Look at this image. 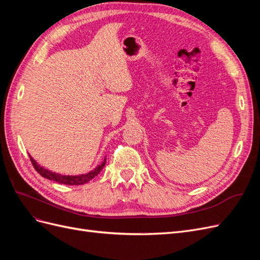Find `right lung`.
<instances>
[{"instance_id": "1", "label": "right lung", "mask_w": 260, "mask_h": 260, "mask_svg": "<svg viewBox=\"0 0 260 260\" xmlns=\"http://www.w3.org/2000/svg\"><path fill=\"white\" fill-rule=\"evenodd\" d=\"M30 160H31V162H32L35 169L42 177L49 179V180L56 181V182H58V183L68 184V185H79V184H84L86 182H89L90 180H92L94 177H96L100 174L101 170L103 169V167L105 166V162H106V158H105L103 162H102L101 165H99V166L94 170L88 172V174L79 175V176H62V175L56 174V172H52V171H50L48 169L41 167L40 165H39L31 156H30Z\"/></svg>"}]
</instances>
